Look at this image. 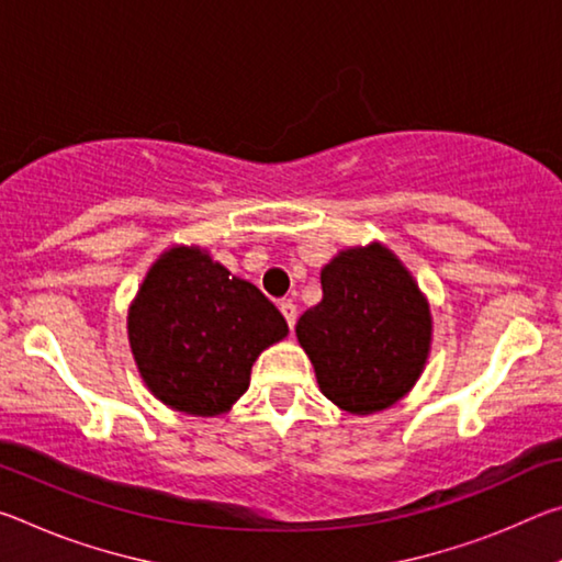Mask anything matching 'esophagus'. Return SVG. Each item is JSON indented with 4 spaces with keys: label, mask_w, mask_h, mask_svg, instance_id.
<instances>
[{
    "label": "esophagus",
    "mask_w": 562,
    "mask_h": 562,
    "mask_svg": "<svg viewBox=\"0 0 562 562\" xmlns=\"http://www.w3.org/2000/svg\"><path fill=\"white\" fill-rule=\"evenodd\" d=\"M280 312H282V317L288 319V327L292 329L294 322H297V307H294V304L288 300V302H280Z\"/></svg>",
    "instance_id": "obj_1"
}]
</instances>
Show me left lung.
Masks as SVG:
<instances>
[{
    "mask_svg": "<svg viewBox=\"0 0 562 562\" xmlns=\"http://www.w3.org/2000/svg\"><path fill=\"white\" fill-rule=\"evenodd\" d=\"M322 394L351 414L398 402L422 374L429 304L382 245L339 252L322 270V302L297 322Z\"/></svg>",
    "mask_w": 562,
    "mask_h": 562,
    "instance_id": "8db88e82",
    "label": "left lung"
}]
</instances>
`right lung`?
<instances>
[{"mask_svg":"<svg viewBox=\"0 0 562 562\" xmlns=\"http://www.w3.org/2000/svg\"><path fill=\"white\" fill-rule=\"evenodd\" d=\"M288 335L280 310L198 247H173L128 312L138 372L160 402L215 416L247 392L252 361Z\"/></svg>","mask_w":562,"mask_h":562,"instance_id":"1","label":"right lung"}]
</instances>
